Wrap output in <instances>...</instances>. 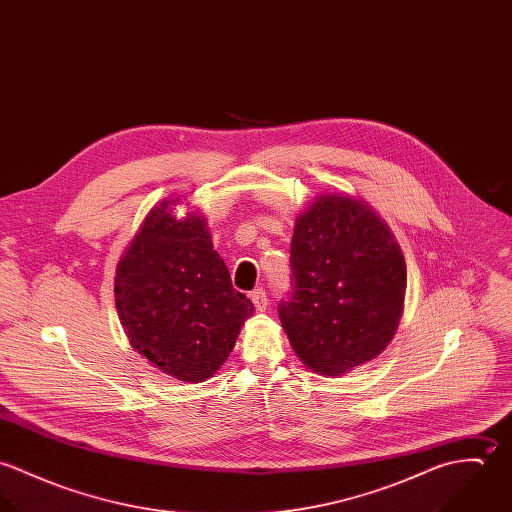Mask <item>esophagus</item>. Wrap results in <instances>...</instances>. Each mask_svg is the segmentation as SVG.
<instances>
[{
    "mask_svg": "<svg viewBox=\"0 0 512 512\" xmlns=\"http://www.w3.org/2000/svg\"><path fill=\"white\" fill-rule=\"evenodd\" d=\"M252 301H254V305H256L258 311H266V309H268V303H270L268 293H266L264 288H258V290L252 292Z\"/></svg>",
    "mask_w": 512,
    "mask_h": 512,
    "instance_id": "34e87169",
    "label": "esophagus"
}]
</instances>
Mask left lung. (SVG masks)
Segmentation results:
<instances>
[{"mask_svg":"<svg viewBox=\"0 0 512 512\" xmlns=\"http://www.w3.org/2000/svg\"><path fill=\"white\" fill-rule=\"evenodd\" d=\"M290 270L292 290L278 313L313 372L339 376L386 349L402 315L406 262L365 203L319 197L295 222Z\"/></svg>","mask_w":512,"mask_h":512,"instance_id":"1","label":"left lung"}]
</instances>
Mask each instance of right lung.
Here are the masks:
<instances>
[{"mask_svg":"<svg viewBox=\"0 0 512 512\" xmlns=\"http://www.w3.org/2000/svg\"><path fill=\"white\" fill-rule=\"evenodd\" d=\"M153 207L116 268V307L132 347L183 382L211 378L232 351L252 301L232 288L205 220Z\"/></svg>","mask_w":512,"mask_h":512,"instance_id":"add662e5","label":"right lung"}]
</instances>
